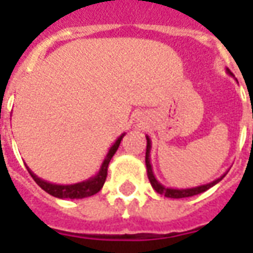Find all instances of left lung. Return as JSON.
<instances>
[{"label":"left lung","mask_w":253,"mask_h":253,"mask_svg":"<svg viewBox=\"0 0 253 253\" xmlns=\"http://www.w3.org/2000/svg\"><path fill=\"white\" fill-rule=\"evenodd\" d=\"M226 73H228L229 76H232L233 77V74L232 72L226 69ZM146 157H145V163H146V170H148V177L149 181H150V184L154 188L156 192H159L161 195L167 196V198H173V199H179V198H188V196H194L198 195V194H201V192H205L209 188H211L212 186H215L217 183L222 180L225 175L228 173H223L221 177H218L215 180L210 181V183H207V184H202V186L198 187H192V188H169V187H165L163 186L161 183H160L157 179H156V176L153 173V168H152V163H150V149H152V141H150V138L146 135Z\"/></svg>","instance_id":"1"}]
</instances>
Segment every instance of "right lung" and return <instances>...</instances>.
Returning a JSON list of instances; mask_svg holds the SVG:
<instances>
[{"label": "right lung", "mask_w": 253, "mask_h": 253, "mask_svg": "<svg viewBox=\"0 0 253 253\" xmlns=\"http://www.w3.org/2000/svg\"><path fill=\"white\" fill-rule=\"evenodd\" d=\"M123 137H125V132L122 134L121 137H118L115 142L112 143V146L108 150L105 159L103 160V163L100 165L99 172L92 177H89L88 180L80 181V183H76V184H54V183H50V181H46L41 179V177H38L28 167H27V169L30 172V175L34 177L36 184L41 187L42 190L48 192L50 195L59 198V199H83V198H88V196L97 194L104 186L105 179H107L108 164H110L111 159L114 157V154L116 153Z\"/></svg>", "instance_id": "right-lung-1"}]
</instances>
